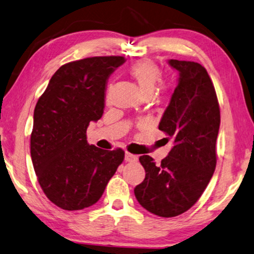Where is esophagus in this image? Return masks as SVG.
I'll return each mask as SVG.
<instances>
[{
	"mask_svg": "<svg viewBox=\"0 0 254 254\" xmlns=\"http://www.w3.org/2000/svg\"><path fill=\"white\" fill-rule=\"evenodd\" d=\"M125 160H126L127 162H136L137 160H138V157H137L134 154H130V153L127 152L126 154H125Z\"/></svg>",
	"mask_w": 254,
	"mask_h": 254,
	"instance_id": "1",
	"label": "esophagus"
}]
</instances>
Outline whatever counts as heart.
Segmentation results:
<instances>
[{"instance_id":"obj_1","label":"heart","mask_w":254,"mask_h":254,"mask_svg":"<svg viewBox=\"0 0 254 254\" xmlns=\"http://www.w3.org/2000/svg\"><path fill=\"white\" fill-rule=\"evenodd\" d=\"M128 75L134 80L145 95H151L161 81L162 72L159 65L151 60H140L128 67ZM109 100V92L106 93Z\"/></svg>"}]
</instances>
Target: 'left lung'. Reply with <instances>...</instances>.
Listing matches in <instances>:
<instances>
[{
  "label": "left lung",
  "mask_w": 254,
  "mask_h": 254,
  "mask_svg": "<svg viewBox=\"0 0 254 254\" xmlns=\"http://www.w3.org/2000/svg\"><path fill=\"white\" fill-rule=\"evenodd\" d=\"M179 72L176 90L159 125L173 138V147L155 164L139 157L145 179L134 189L149 213L174 217L190 209L205 191L216 168V139L221 112L213 82L206 68L194 62L170 60Z\"/></svg>",
  "instance_id": "8db88e82"
}]
</instances>
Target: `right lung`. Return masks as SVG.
I'll return each mask as SVG.
<instances>
[{"label": "right lung", "instance_id": "obj_1", "mask_svg": "<svg viewBox=\"0 0 254 254\" xmlns=\"http://www.w3.org/2000/svg\"><path fill=\"white\" fill-rule=\"evenodd\" d=\"M124 63L123 56H99L61 66L37 102L30 137L33 169L46 196L62 209L94 205L123 163L122 148L89 145L86 129L102 117L108 77Z\"/></svg>", "mask_w": 254, "mask_h": 254}]
</instances>
